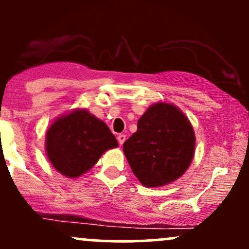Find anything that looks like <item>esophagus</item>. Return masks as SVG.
<instances>
[{
  "label": "esophagus",
  "instance_id": "esophagus-1",
  "mask_svg": "<svg viewBox=\"0 0 249 249\" xmlns=\"http://www.w3.org/2000/svg\"><path fill=\"white\" fill-rule=\"evenodd\" d=\"M125 139H126V136H125V134H118V136H117V141H118L119 145H121V146H122L123 144H124Z\"/></svg>",
  "mask_w": 249,
  "mask_h": 249
}]
</instances>
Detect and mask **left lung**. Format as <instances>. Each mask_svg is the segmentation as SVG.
Returning a JSON list of instances; mask_svg holds the SVG:
<instances>
[{"mask_svg": "<svg viewBox=\"0 0 249 249\" xmlns=\"http://www.w3.org/2000/svg\"><path fill=\"white\" fill-rule=\"evenodd\" d=\"M191 123L172 104L157 103L139 118L137 132L123 145L134 176L144 186L170 184L181 177L194 156Z\"/></svg>", "mask_w": 249, "mask_h": 249, "instance_id": "obj_1", "label": "left lung"}]
</instances>
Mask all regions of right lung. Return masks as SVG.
Returning a JSON list of instances; mask_svg holds the SVG:
<instances>
[{
  "mask_svg": "<svg viewBox=\"0 0 249 249\" xmlns=\"http://www.w3.org/2000/svg\"><path fill=\"white\" fill-rule=\"evenodd\" d=\"M117 146L116 137L107 125L87 110H75L58 118L45 137L50 162L69 178L84 174L105 151Z\"/></svg>",
  "mask_w": 249,
  "mask_h": 249,
  "instance_id": "1",
  "label": "right lung"
}]
</instances>
